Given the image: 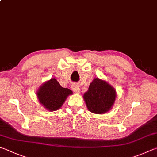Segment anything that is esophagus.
I'll use <instances>...</instances> for the list:
<instances>
[{
    "label": "esophagus",
    "mask_w": 157,
    "mask_h": 157,
    "mask_svg": "<svg viewBox=\"0 0 157 157\" xmlns=\"http://www.w3.org/2000/svg\"><path fill=\"white\" fill-rule=\"evenodd\" d=\"M71 88H72V90L76 93H79V92H80V88L78 86V85H77L75 84H74L71 86Z\"/></svg>",
    "instance_id": "1"
}]
</instances>
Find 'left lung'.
Here are the masks:
<instances>
[{"instance_id": "1", "label": "left lung", "mask_w": 157, "mask_h": 157, "mask_svg": "<svg viewBox=\"0 0 157 157\" xmlns=\"http://www.w3.org/2000/svg\"><path fill=\"white\" fill-rule=\"evenodd\" d=\"M116 99V91L110 84L98 78L91 82L84 99L90 112L104 114L112 108Z\"/></svg>"}]
</instances>
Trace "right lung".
<instances>
[{
  "label": "right lung",
  "mask_w": 157,
  "mask_h": 157,
  "mask_svg": "<svg viewBox=\"0 0 157 157\" xmlns=\"http://www.w3.org/2000/svg\"><path fill=\"white\" fill-rule=\"evenodd\" d=\"M72 94V90L62 87L54 78L42 84L37 91L40 103L49 111L59 109L67 97Z\"/></svg>",
  "instance_id": "right-lung-1"
}]
</instances>
